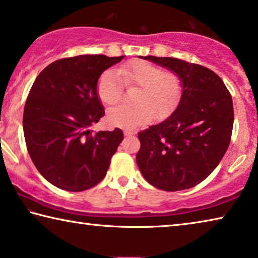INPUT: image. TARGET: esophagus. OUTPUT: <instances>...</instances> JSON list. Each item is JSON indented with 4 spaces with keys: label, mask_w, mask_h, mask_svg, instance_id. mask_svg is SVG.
<instances>
[{
    "label": "esophagus",
    "mask_w": 258,
    "mask_h": 258,
    "mask_svg": "<svg viewBox=\"0 0 258 258\" xmlns=\"http://www.w3.org/2000/svg\"><path fill=\"white\" fill-rule=\"evenodd\" d=\"M133 134H134L133 131H127V130L124 131V135H125V137H132Z\"/></svg>",
    "instance_id": "1"
}]
</instances>
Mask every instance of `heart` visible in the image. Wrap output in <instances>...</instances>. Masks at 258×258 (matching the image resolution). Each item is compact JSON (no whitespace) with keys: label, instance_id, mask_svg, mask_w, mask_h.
<instances>
[{"label":"heart","instance_id":"b5f03b06","mask_svg":"<svg viewBox=\"0 0 258 258\" xmlns=\"http://www.w3.org/2000/svg\"><path fill=\"white\" fill-rule=\"evenodd\" d=\"M126 86H138L134 104H118L108 110L107 120L111 126L134 130L152 117L163 118L178 102L182 82L175 73L163 71L146 60H133L118 71L109 69L98 82V95L104 104L118 102Z\"/></svg>","mask_w":258,"mask_h":258}]
</instances>
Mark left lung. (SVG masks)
Returning a JSON list of instances; mask_svg holds the SVG:
<instances>
[{
	"instance_id": "8db88e82",
	"label": "left lung",
	"mask_w": 258,
	"mask_h": 258,
	"mask_svg": "<svg viewBox=\"0 0 258 258\" xmlns=\"http://www.w3.org/2000/svg\"><path fill=\"white\" fill-rule=\"evenodd\" d=\"M181 78L182 94L167 119L139 133L137 164L151 185L165 191L194 187L223 158L233 127V103L220 76L200 64L147 55Z\"/></svg>"
}]
</instances>
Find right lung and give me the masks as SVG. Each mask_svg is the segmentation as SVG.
<instances>
[{"mask_svg":"<svg viewBox=\"0 0 258 258\" xmlns=\"http://www.w3.org/2000/svg\"><path fill=\"white\" fill-rule=\"evenodd\" d=\"M124 59L85 54L56 60L43 69L24 109V134L35 167L51 184L84 191L103 180L124 135L91 126L104 116L98 95L101 74Z\"/></svg>","mask_w":258,"mask_h":258,"instance_id":"add662e5","label":"right lung"}]
</instances>
